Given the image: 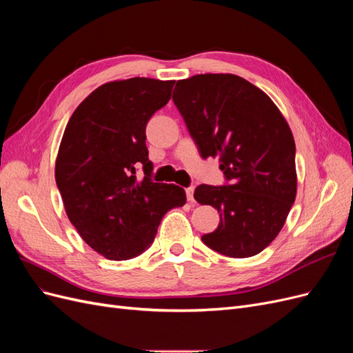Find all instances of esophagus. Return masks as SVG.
<instances>
[{
	"mask_svg": "<svg viewBox=\"0 0 353 353\" xmlns=\"http://www.w3.org/2000/svg\"><path fill=\"white\" fill-rule=\"evenodd\" d=\"M185 193H187V200H188L190 203H194V188H193V187L187 188Z\"/></svg>",
	"mask_w": 353,
	"mask_h": 353,
	"instance_id": "34e87169",
	"label": "esophagus"
}]
</instances>
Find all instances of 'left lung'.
Wrapping results in <instances>:
<instances>
[{
  "mask_svg": "<svg viewBox=\"0 0 353 353\" xmlns=\"http://www.w3.org/2000/svg\"><path fill=\"white\" fill-rule=\"evenodd\" d=\"M172 100L203 159L218 157L230 185L201 184L194 199L221 216L203 243L230 258L261 253L284 227L297 191L290 126L262 90L232 73L176 82Z\"/></svg>",
  "mask_w": 353,
  "mask_h": 353,
  "instance_id": "obj_1",
  "label": "left lung"
}]
</instances>
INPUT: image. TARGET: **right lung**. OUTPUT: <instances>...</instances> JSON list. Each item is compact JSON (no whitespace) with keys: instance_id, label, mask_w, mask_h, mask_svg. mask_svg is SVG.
<instances>
[{"instance_id":"obj_1","label":"right lung","mask_w":353,"mask_h":353,"mask_svg":"<svg viewBox=\"0 0 353 353\" xmlns=\"http://www.w3.org/2000/svg\"><path fill=\"white\" fill-rule=\"evenodd\" d=\"M175 81L105 82L73 112L56 159L66 215L82 240L105 259L141 254L165 213L185 205V191L153 183L145 125L169 101ZM143 164L138 180L134 168Z\"/></svg>"}]
</instances>
